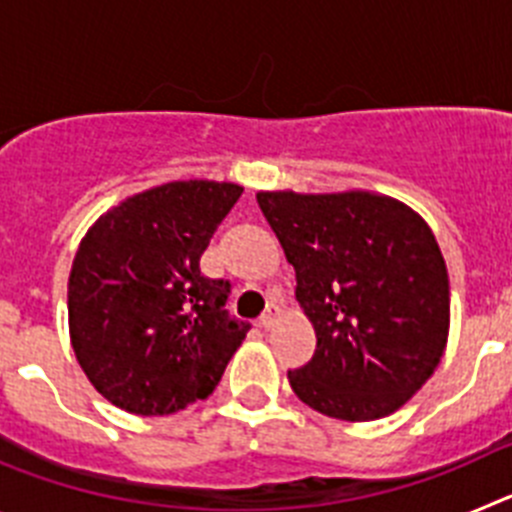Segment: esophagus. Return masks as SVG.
<instances>
[{
  "label": "esophagus",
  "mask_w": 512,
  "mask_h": 512,
  "mask_svg": "<svg viewBox=\"0 0 512 512\" xmlns=\"http://www.w3.org/2000/svg\"><path fill=\"white\" fill-rule=\"evenodd\" d=\"M277 320H279V307L277 305H269L264 310V315H261V318H259V325L264 330H269V328H274V323H277Z\"/></svg>",
  "instance_id": "obj_1"
}]
</instances>
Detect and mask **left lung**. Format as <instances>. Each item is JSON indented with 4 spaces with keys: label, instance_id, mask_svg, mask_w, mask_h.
<instances>
[{
    "label": "left lung",
    "instance_id": "obj_1",
    "mask_svg": "<svg viewBox=\"0 0 512 512\" xmlns=\"http://www.w3.org/2000/svg\"><path fill=\"white\" fill-rule=\"evenodd\" d=\"M297 274L318 346L287 372L295 395L338 420L402 408L449 338V274L428 223L372 192L256 194Z\"/></svg>",
    "mask_w": 512,
    "mask_h": 512
}]
</instances>
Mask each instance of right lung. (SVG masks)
I'll return each instance as SVG.
<instances>
[{
  "instance_id": "1",
  "label": "right lung",
  "mask_w": 512,
  "mask_h": 512,
  "mask_svg": "<svg viewBox=\"0 0 512 512\" xmlns=\"http://www.w3.org/2000/svg\"><path fill=\"white\" fill-rule=\"evenodd\" d=\"M243 187L169 182L104 212L69 277L71 346L102 397L135 415H169L212 395L251 323L230 282L200 271L212 233Z\"/></svg>"
}]
</instances>
